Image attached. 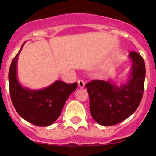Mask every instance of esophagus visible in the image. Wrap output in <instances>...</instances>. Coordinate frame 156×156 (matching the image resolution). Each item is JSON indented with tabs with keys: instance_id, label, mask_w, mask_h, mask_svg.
<instances>
[{
	"instance_id": "34e87169",
	"label": "esophagus",
	"mask_w": 156,
	"mask_h": 156,
	"mask_svg": "<svg viewBox=\"0 0 156 156\" xmlns=\"http://www.w3.org/2000/svg\"><path fill=\"white\" fill-rule=\"evenodd\" d=\"M77 83H78V86H79V87L83 88L84 87V81L83 80H79L77 81Z\"/></svg>"
}]
</instances>
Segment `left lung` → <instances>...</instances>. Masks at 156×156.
<instances>
[{
    "instance_id": "obj_1",
    "label": "left lung",
    "mask_w": 156,
    "mask_h": 156,
    "mask_svg": "<svg viewBox=\"0 0 156 156\" xmlns=\"http://www.w3.org/2000/svg\"><path fill=\"white\" fill-rule=\"evenodd\" d=\"M132 68L129 80L118 87L110 80H95L85 85L90 98L91 116L98 124H118L136 111L142 99L145 64L138 53L130 51Z\"/></svg>"
}]
</instances>
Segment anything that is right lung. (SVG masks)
Listing matches in <instances>:
<instances>
[{"label":"right lung","instance_id":"1","mask_svg":"<svg viewBox=\"0 0 156 156\" xmlns=\"http://www.w3.org/2000/svg\"><path fill=\"white\" fill-rule=\"evenodd\" d=\"M24 44L12 60L8 73L12 104L19 115L27 122L39 126H50L61 115L66 100L76 89L77 83L68 84L57 80L38 90L23 87L17 78V60Z\"/></svg>","mask_w":156,"mask_h":156}]
</instances>
